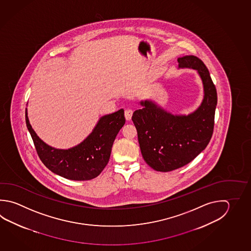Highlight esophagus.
<instances>
[{
	"label": "esophagus",
	"instance_id": "34e87169",
	"mask_svg": "<svg viewBox=\"0 0 251 251\" xmlns=\"http://www.w3.org/2000/svg\"><path fill=\"white\" fill-rule=\"evenodd\" d=\"M132 113H133V110L132 109H126L125 110V117L126 120L132 119Z\"/></svg>",
	"mask_w": 251,
	"mask_h": 251
}]
</instances>
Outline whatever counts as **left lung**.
<instances>
[{
  "instance_id": "1",
  "label": "left lung",
  "mask_w": 251,
  "mask_h": 251,
  "mask_svg": "<svg viewBox=\"0 0 251 251\" xmlns=\"http://www.w3.org/2000/svg\"><path fill=\"white\" fill-rule=\"evenodd\" d=\"M178 63L179 68L195 69L199 73L204 87L200 107L188 116H174L145 100L132 117L142 156L158 172L174 171L190 163L209 144L214 129L218 96L208 69L195 55L178 57Z\"/></svg>"
}]
</instances>
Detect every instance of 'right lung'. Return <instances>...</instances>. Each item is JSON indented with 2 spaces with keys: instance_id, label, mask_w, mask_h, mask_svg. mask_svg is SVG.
<instances>
[{
  "instance_id": "add662e5",
  "label": "right lung",
  "mask_w": 251,
  "mask_h": 251,
  "mask_svg": "<svg viewBox=\"0 0 251 251\" xmlns=\"http://www.w3.org/2000/svg\"><path fill=\"white\" fill-rule=\"evenodd\" d=\"M25 122L37 154L47 168L68 179L89 180L96 178L108 164L115 138L126 119L123 109L101 117L84 142L66 151L51 148L37 136L29 123L27 109Z\"/></svg>"
}]
</instances>
